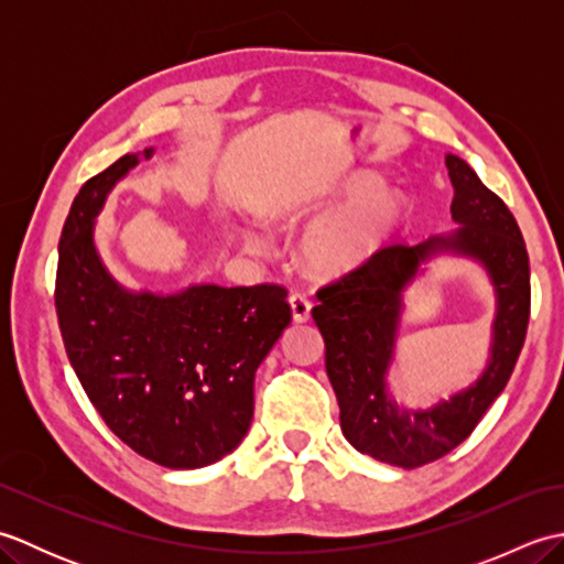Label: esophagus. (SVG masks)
Returning a JSON list of instances; mask_svg holds the SVG:
<instances>
[{"mask_svg": "<svg viewBox=\"0 0 564 564\" xmlns=\"http://www.w3.org/2000/svg\"><path fill=\"white\" fill-rule=\"evenodd\" d=\"M291 310H293V319L297 322V325H303V322L310 319V310H313V303L307 301V295L293 293L291 295Z\"/></svg>", "mask_w": 564, "mask_h": 564, "instance_id": "esophagus-1", "label": "esophagus"}]
</instances>
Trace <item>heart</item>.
<instances>
[{
  "mask_svg": "<svg viewBox=\"0 0 564 564\" xmlns=\"http://www.w3.org/2000/svg\"><path fill=\"white\" fill-rule=\"evenodd\" d=\"M344 196L351 198L349 206L322 218L303 239L307 267L322 275L346 273L378 254L406 213L404 198L398 191L380 188L376 176L356 178ZM245 242L251 251L267 249V239L257 230H245Z\"/></svg>",
  "mask_w": 564,
  "mask_h": 564,
  "instance_id": "b5f03b06",
  "label": "heart"
}]
</instances>
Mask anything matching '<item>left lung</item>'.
Returning a JSON list of instances; mask_svg holds the SVG:
<instances>
[{
  "instance_id": "1",
  "label": "left lung",
  "mask_w": 564,
  "mask_h": 564,
  "mask_svg": "<svg viewBox=\"0 0 564 564\" xmlns=\"http://www.w3.org/2000/svg\"><path fill=\"white\" fill-rule=\"evenodd\" d=\"M453 184L451 215L460 227L419 245L382 247L361 267L317 291L313 319L325 339V366L339 402L346 441L380 463H434L473 434L513 373L531 315L529 251L507 203L473 166L446 154ZM458 253L480 260L498 295L494 346L484 376L470 389L429 411H406L387 392L401 293L424 260Z\"/></svg>"
}]
</instances>
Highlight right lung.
<instances>
[{"mask_svg": "<svg viewBox=\"0 0 564 564\" xmlns=\"http://www.w3.org/2000/svg\"><path fill=\"white\" fill-rule=\"evenodd\" d=\"M138 162L123 154L72 200L57 249V322L106 426L142 458L194 470L247 436L254 373L291 325L289 293L269 283L191 285L174 295L123 289L94 245V220Z\"/></svg>", "mask_w": 564, "mask_h": 564, "instance_id": "right-lung-1", "label": "right lung"}]
</instances>
